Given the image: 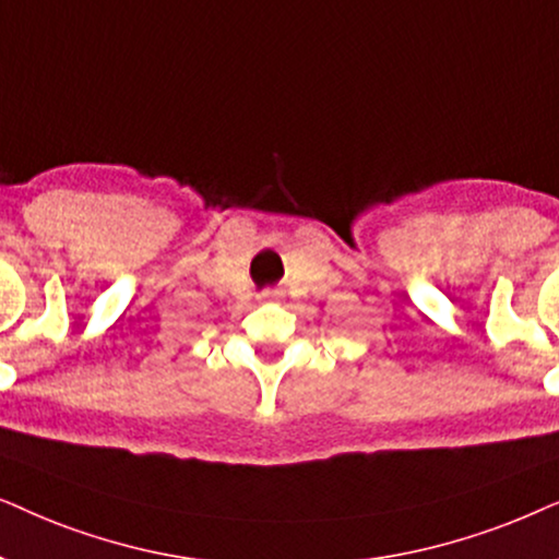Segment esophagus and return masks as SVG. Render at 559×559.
Here are the masks:
<instances>
[{"label":"esophagus","mask_w":559,"mask_h":559,"mask_svg":"<svg viewBox=\"0 0 559 559\" xmlns=\"http://www.w3.org/2000/svg\"><path fill=\"white\" fill-rule=\"evenodd\" d=\"M260 299H263V301H273V299H275V292H265L263 296H260Z\"/></svg>","instance_id":"34e87169"}]
</instances>
